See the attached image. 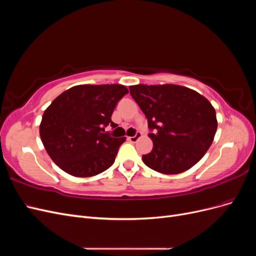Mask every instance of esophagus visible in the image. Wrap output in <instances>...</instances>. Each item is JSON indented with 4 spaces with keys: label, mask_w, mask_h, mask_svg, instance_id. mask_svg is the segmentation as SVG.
<instances>
[{
    "label": "esophagus",
    "mask_w": 256,
    "mask_h": 256,
    "mask_svg": "<svg viewBox=\"0 0 256 256\" xmlns=\"http://www.w3.org/2000/svg\"><path fill=\"white\" fill-rule=\"evenodd\" d=\"M141 136H142V134L140 132V131H136V134L134 136H128V140L134 143V142H136Z\"/></svg>",
    "instance_id": "34e87169"
}]
</instances>
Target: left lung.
I'll return each instance as SVG.
<instances>
[{
	"label": "left lung",
	"mask_w": 256,
	"mask_h": 256,
	"mask_svg": "<svg viewBox=\"0 0 256 256\" xmlns=\"http://www.w3.org/2000/svg\"><path fill=\"white\" fill-rule=\"evenodd\" d=\"M145 114L154 147L144 164L162 174H180L203 158L216 131V111L196 90L180 85L130 86Z\"/></svg>",
	"instance_id": "left-lung-1"
}]
</instances>
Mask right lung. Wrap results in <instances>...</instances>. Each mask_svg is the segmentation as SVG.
<instances>
[{"label":"right lung","mask_w":256,"mask_h":256,"mask_svg":"<svg viewBox=\"0 0 256 256\" xmlns=\"http://www.w3.org/2000/svg\"><path fill=\"white\" fill-rule=\"evenodd\" d=\"M127 92L120 84L76 85L53 100L42 115L40 134L56 164L72 176L90 177L114 164L126 138H113L104 129L118 126L111 116Z\"/></svg>","instance_id":"right-lung-1"}]
</instances>
